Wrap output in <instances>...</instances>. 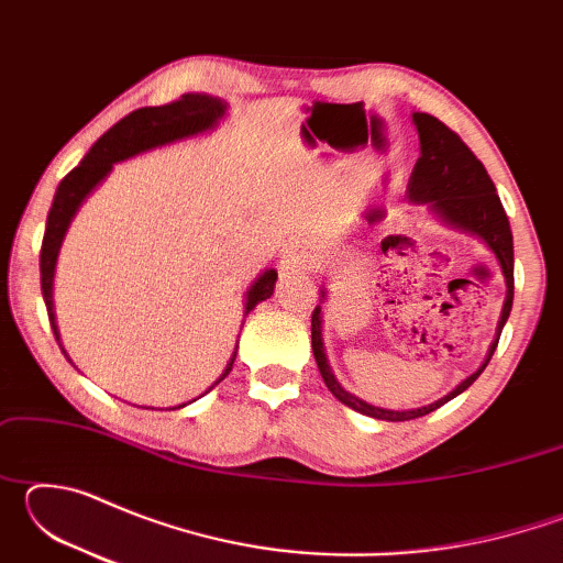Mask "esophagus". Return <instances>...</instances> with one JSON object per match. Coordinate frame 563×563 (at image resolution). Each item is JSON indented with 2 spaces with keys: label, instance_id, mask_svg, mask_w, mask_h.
Instances as JSON below:
<instances>
[{
  "label": "esophagus",
  "instance_id": "1",
  "mask_svg": "<svg viewBox=\"0 0 563 563\" xmlns=\"http://www.w3.org/2000/svg\"><path fill=\"white\" fill-rule=\"evenodd\" d=\"M316 263V253L308 245V241H295L288 251H285L283 268L285 271H308Z\"/></svg>",
  "mask_w": 563,
  "mask_h": 563
}]
</instances>
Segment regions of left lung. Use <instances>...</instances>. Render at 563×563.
Returning a JSON list of instances; mask_svg holds the SVG:
<instances>
[{"label":"left lung","mask_w":563,"mask_h":563,"mask_svg":"<svg viewBox=\"0 0 563 563\" xmlns=\"http://www.w3.org/2000/svg\"><path fill=\"white\" fill-rule=\"evenodd\" d=\"M412 121L419 133V158L412 168V176H409L407 194L415 203H430L437 216H442L446 223L454 228H462L466 233L479 235L484 243L492 247V253L497 255L501 265L504 280H507V300H504L501 320H499V332L504 322H507L511 312V300H514V241H511V228L509 218L504 213V206L497 196V188H494L487 168L482 166V161L476 158L470 146L456 136V133L444 126L440 119L430 117V113H412ZM405 235H387L383 241V251L393 245L405 243ZM499 345V338L492 342L489 357L484 360V365L470 375L464 383L456 385L450 395H444L437 402L417 409H383L362 402L360 397L345 393L340 383L332 375L328 365L325 350H322V338H320V308L312 310V355L320 367V375L325 379V385L332 395H335L342 405H347L360 415L385 419V422H407V419H417L434 412L442 405L450 402L456 395H462L466 387H470L476 377L484 373V367L489 365L494 350Z\"/></svg>","instance_id":"left-lung-1"}]
</instances>
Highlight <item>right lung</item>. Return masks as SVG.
Instances as JSON below:
<instances>
[{
	"label": "right lung",
	"mask_w": 563,
	"mask_h": 563,
	"mask_svg": "<svg viewBox=\"0 0 563 563\" xmlns=\"http://www.w3.org/2000/svg\"><path fill=\"white\" fill-rule=\"evenodd\" d=\"M223 113H225V103L216 97H208V93H184L178 101L166 103V107H144V109L131 111L129 117H123L119 123H113L97 144L89 148V154L81 158V164L62 178L59 188H56L54 203L49 208V216H46V231H44L42 255H40L42 295L46 302V312H49V322H52L56 342H59V332H56L54 300H52L56 255H59L66 228H69L74 213L79 211L84 198L97 188V184H101L103 176L113 168V164H119L123 158L136 156L141 151L164 146V144H170V141L196 136V133L213 129ZM275 280H278V273L265 271L261 278L253 283V288L247 290L245 312H251L261 300L271 298ZM233 362H235V355L231 357V362H228L225 373L218 377V383L231 373ZM178 407H186V405H178Z\"/></svg>",
	"instance_id": "obj_1"
}]
</instances>
